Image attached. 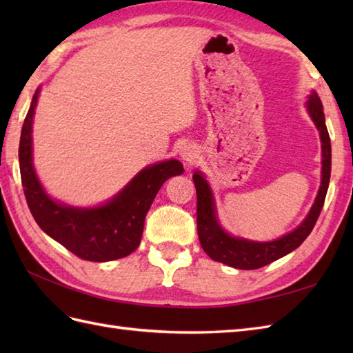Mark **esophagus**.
Returning <instances> with one entry per match:
<instances>
[{"label":"esophagus","mask_w":353,"mask_h":353,"mask_svg":"<svg viewBox=\"0 0 353 353\" xmlns=\"http://www.w3.org/2000/svg\"><path fill=\"white\" fill-rule=\"evenodd\" d=\"M179 154H181L183 162L194 163V161L197 159V148L196 145L190 144V142H185V144H182L181 150H179Z\"/></svg>","instance_id":"obj_1"}]
</instances>
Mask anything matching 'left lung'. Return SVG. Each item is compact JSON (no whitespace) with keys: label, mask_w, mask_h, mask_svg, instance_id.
I'll return each mask as SVG.
<instances>
[{"label":"left lung","mask_w":353,"mask_h":353,"mask_svg":"<svg viewBox=\"0 0 353 353\" xmlns=\"http://www.w3.org/2000/svg\"><path fill=\"white\" fill-rule=\"evenodd\" d=\"M305 106L312 123L317 127L321 141V182L308 215L294 230L273 241H253V239L230 235L220 224L214 192L205 174L199 170L194 171L192 181L197 191L199 239L201 249L211 259L238 270H256L296 250L316 226L326 199L329 179H331V139H329L325 123L323 104L316 91L311 92Z\"/></svg>","instance_id":"8db88e82"}]
</instances>
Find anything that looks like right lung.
I'll return each instance as SVG.
<instances>
[{"instance_id": "1", "label": "right lung", "mask_w": 353, "mask_h": 353, "mask_svg": "<svg viewBox=\"0 0 353 353\" xmlns=\"http://www.w3.org/2000/svg\"><path fill=\"white\" fill-rule=\"evenodd\" d=\"M41 88L36 89L19 141V170L27 205L39 228L79 258L108 262L138 249L145 215L157 191L172 176L183 172L177 159L142 168L121 191L104 203L79 208L50 197L33 165V118Z\"/></svg>"}]
</instances>
